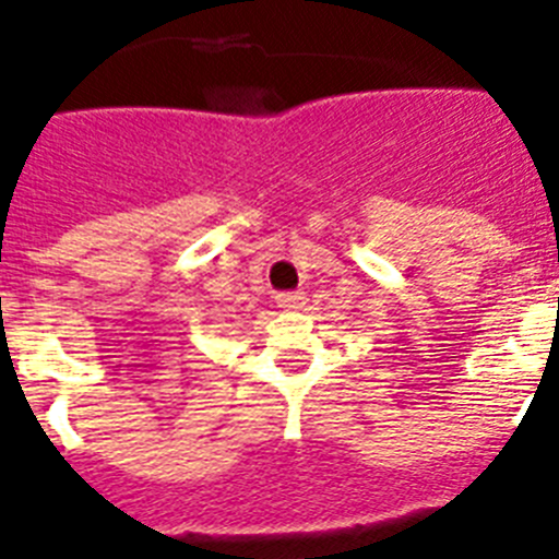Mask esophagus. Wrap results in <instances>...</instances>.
<instances>
[{"label": "esophagus", "instance_id": "obj_1", "mask_svg": "<svg viewBox=\"0 0 559 559\" xmlns=\"http://www.w3.org/2000/svg\"><path fill=\"white\" fill-rule=\"evenodd\" d=\"M276 305L283 310H299L305 305V294L302 290H283V294H276Z\"/></svg>", "mask_w": 559, "mask_h": 559}]
</instances>
